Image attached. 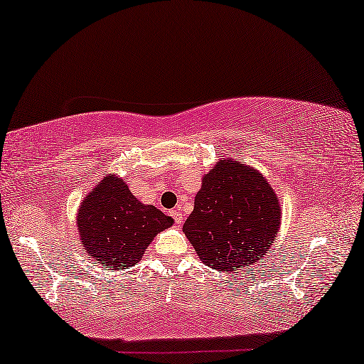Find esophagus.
<instances>
[{"instance_id":"esophagus-1","label":"esophagus","mask_w":364,"mask_h":364,"mask_svg":"<svg viewBox=\"0 0 364 364\" xmlns=\"http://www.w3.org/2000/svg\"><path fill=\"white\" fill-rule=\"evenodd\" d=\"M171 216L174 218V221H176V225H177V226H182L183 220H182V213H181V210H171Z\"/></svg>"}]
</instances>
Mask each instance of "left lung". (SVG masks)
I'll return each mask as SVG.
<instances>
[{"label":"left lung","mask_w":364,"mask_h":364,"mask_svg":"<svg viewBox=\"0 0 364 364\" xmlns=\"http://www.w3.org/2000/svg\"><path fill=\"white\" fill-rule=\"evenodd\" d=\"M279 216L277 195L262 174L223 159L205 176L183 232L203 264L232 272L265 255Z\"/></svg>","instance_id":"8db88e82"}]
</instances>
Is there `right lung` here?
<instances>
[{
    "label": "right lung",
    "instance_id": "add662e5",
    "mask_svg": "<svg viewBox=\"0 0 364 364\" xmlns=\"http://www.w3.org/2000/svg\"><path fill=\"white\" fill-rule=\"evenodd\" d=\"M172 220L133 197L122 178L105 177L82 201L77 229L87 254L112 270L141 260L144 249Z\"/></svg>",
    "mask_w": 364,
    "mask_h": 364
}]
</instances>
